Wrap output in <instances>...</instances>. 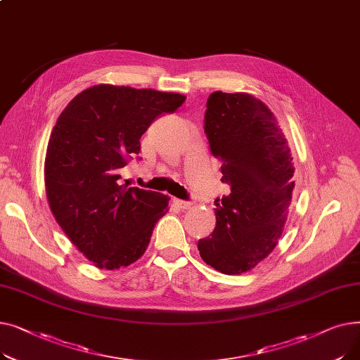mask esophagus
I'll use <instances>...</instances> for the list:
<instances>
[{"mask_svg":"<svg viewBox=\"0 0 360 360\" xmlns=\"http://www.w3.org/2000/svg\"><path fill=\"white\" fill-rule=\"evenodd\" d=\"M174 204L178 207V209H181V210H186V209H190V207H191V202H190V201L179 200V198H174Z\"/></svg>","mask_w":360,"mask_h":360,"instance_id":"1","label":"esophagus"}]
</instances>
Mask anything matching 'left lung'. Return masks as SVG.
Here are the masks:
<instances>
[{"mask_svg": "<svg viewBox=\"0 0 360 360\" xmlns=\"http://www.w3.org/2000/svg\"><path fill=\"white\" fill-rule=\"evenodd\" d=\"M204 132L229 195L216 200V228L201 258L224 274L254 269L276 247L292 201L293 159L273 112L247 93L213 91Z\"/></svg>", "mask_w": 360, "mask_h": 360, "instance_id": "8db88e82", "label": "left lung"}]
</instances>
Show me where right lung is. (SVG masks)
<instances>
[{
  "label": "right lung",
  "instance_id": "add662e5",
  "mask_svg": "<svg viewBox=\"0 0 360 360\" xmlns=\"http://www.w3.org/2000/svg\"><path fill=\"white\" fill-rule=\"evenodd\" d=\"M179 93L98 84L63 110L48 143L45 185L51 212L70 240L99 269L115 270L146 251L169 197L121 185V169L141 160L140 139Z\"/></svg>",
  "mask_w": 360,
  "mask_h": 360
}]
</instances>
